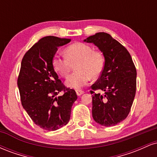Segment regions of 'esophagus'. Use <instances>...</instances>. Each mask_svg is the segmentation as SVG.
Wrapping results in <instances>:
<instances>
[{
    "instance_id": "1",
    "label": "esophagus",
    "mask_w": 157,
    "mask_h": 157,
    "mask_svg": "<svg viewBox=\"0 0 157 157\" xmlns=\"http://www.w3.org/2000/svg\"><path fill=\"white\" fill-rule=\"evenodd\" d=\"M76 93L78 96H80V95H82V94H84V91H82V90H80V89H77L76 91Z\"/></svg>"
}]
</instances>
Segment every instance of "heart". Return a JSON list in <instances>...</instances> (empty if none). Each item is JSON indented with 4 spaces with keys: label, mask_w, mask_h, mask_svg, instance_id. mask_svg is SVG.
<instances>
[{
    "label": "heart",
    "mask_w": 157,
    "mask_h": 157,
    "mask_svg": "<svg viewBox=\"0 0 157 157\" xmlns=\"http://www.w3.org/2000/svg\"><path fill=\"white\" fill-rule=\"evenodd\" d=\"M65 57L55 55L52 64L55 71L61 77H66L75 65L76 72L68 77L66 86L73 89H80L91 80L101 75L105 65L101 52L94 50L89 44L77 42L70 45L64 50Z\"/></svg>",
    "instance_id": "1"
}]
</instances>
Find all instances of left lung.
<instances>
[{
  "label": "left lung",
  "instance_id": "1",
  "mask_svg": "<svg viewBox=\"0 0 157 157\" xmlns=\"http://www.w3.org/2000/svg\"><path fill=\"white\" fill-rule=\"evenodd\" d=\"M103 54V71L91 86L92 117L103 126H113L127 117L136 89V70L128 51L109 34L99 32L84 40ZM100 90L104 94L95 91Z\"/></svg>",
  "mask_w": 157,
  "mask_h": 157
}]
</instances>
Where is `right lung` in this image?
<instances>
[{
  "instance_id": "1",
  "label": "right lung",
  "mask_w": 157,
  "mask_h": 157,
  "mask_svg": "<svg viewBox=\"0 0 157 157\" xmlns=\"http://www.w3.org/2000/svg\"><path fill=\"white\" fill-rule=\"evenodd\" d=\"M70 39L44 37L26 52L21 62L17 86L21 104L40 128L56 131L68 123L71 107L77 99L74 89L66 88L52 67L59 46ZM60 92L63 95L56 97Z\"/></svg>"
}]
</instances>
